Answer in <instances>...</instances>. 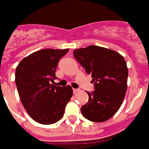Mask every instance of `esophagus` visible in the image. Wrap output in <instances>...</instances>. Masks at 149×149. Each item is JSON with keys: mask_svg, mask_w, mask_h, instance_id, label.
Instances as JSON below:
<instances>
[{"mask_svg": "<svg viewBox=\"0 0 149 149\" xmlns=\"http://www.w3.org/2000/svg\"><path fill=\"white\" fill-rule=\"evenodd\" d=\"M79 89H74H74H73V92H74V94H76L77 92H79Z\"/></svg>", "mask_w": 149, "mask_h": 149, "instance_id": "obj_1", "label": "esophagus"}]
</instances>
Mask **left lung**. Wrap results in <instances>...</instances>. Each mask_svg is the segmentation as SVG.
Returning <instances> with one entry per match:
<instances>
[{
    "instance_id": "1",
    "label": "left lung",
    "mask_w": 149,
    "mask_h": 149,
    "mask_svg": "<svg viewBox=\"0 0 149 149\" xmlns=\"http://www.w3.org/2000/svg\"><path fill=\"white\" fill-rule=\"evenodd\" d=\"M73 54L95 83V91L87 92L89 100L81 107L83 116L92 122L109 120L120 109L127 91L128 69L123 57L98 46L76 49Z\"/></svg>"
}]
</instances>
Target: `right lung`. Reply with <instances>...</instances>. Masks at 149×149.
<instances>
[{
	"mask_svg": "<svg viewBox=\"0 0 149 149\" xmlns=\"http://www.w3.org/2000/svg\"><path fill=\"white\" fill-rule=\"evenodd\" d=\"M69 49H44L32 53L20 62L15 71L19 96L29 116L42 124H51L62 119L73 95L70 86L50 84L61 58Z\"/></svg>",
	"mask_w": 149,
	"mask_h": 149,
	"instance_id": "obj_1",
	"label": "right lung"
}]
</instances>
